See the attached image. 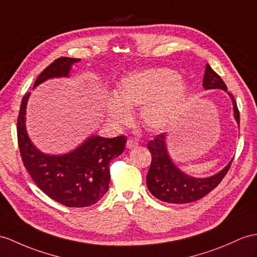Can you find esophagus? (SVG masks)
<instances>
[{"mask_svg": "<svg viewBox=\"0 0 257 257\" xmlns=\"http://www.w3.org/2000/svg\"><path fill=\"white\" fill-rule=\"evenodd\" d=\"M137 145H139V142H137V140L133 139V137H130L127 142H126V147L127 148H133V147H136Z\"/></svg>", "mask_w": 257, "mask_h": 257, "instance_id": "1", "label": "esophagus"}]
</instances>
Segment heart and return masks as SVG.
Here are the masks:
<instances>
[{"label": "heart", "instance_id": "1", "mask_svg": "<svg viewBox=\"0 0 257 257\" xmlns=\"http://www.w3.org/2000/svg\"><path fill=\"white\" fill-rule=\"evenodd\" d=\"M117 96L107 103V112L115 123L130 122L131 109L142 108L148 127L162 130L178 117L189 96V88L170 68H149L131 73L117 87Z\"/></svg>", "mask_w": 257, "mask_h": 257}]
</instances>
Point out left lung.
Wrapping results in <instances>:
<instances>
[{"label":"left lung","instance_id":"obj_1","mask_svg":"<svg viewBox=\"0 0 257 257\" xmlns=\"http://www.w3.org/2000/svg\"><path fill=\"white\" fill-rule=\"evenodd\" d=\"M203 86L205 89L220 88L227 91V85L209 64H206L205 67ZM229 95L233 102L235 120L237 124H240V112L234 97L231 92H229ZM165 139V133H160L147 144L149 152L152 154V162L146 178L147 187L155 197L162 202L186 204L204 197L221 182L232 164V161H230V164L223 170L210 178L196 179L189 177L173 165L167 153Z\"/></svg>","mask_w":257,"mask_h":257}]
</instances>
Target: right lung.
I'll list each match as a JSON object with an SVG mask.
<instances>
[{"label":"right lung","mask_w":257,"mask_h":257,"mask_svg":"<svg viewBox=\"0 0 257 257\" xmlns=\"http://www.w3.org/2000/svg\"><path fill=\"white\" fill-rule=\"evenodd\" d=\"M79 59H56L37 77L34 87L51 77L67 76L71 66ZM29 97L22 99L17 118V141L25 168L39 189L66 207H87L96 204L107 193L110 182V161L120 156L126 137L114 139L92 136L83 145L64 156L43 155L26 133L25 114Z\"/></svg>","instance_id":"right-lung-1"}]
</instances>
